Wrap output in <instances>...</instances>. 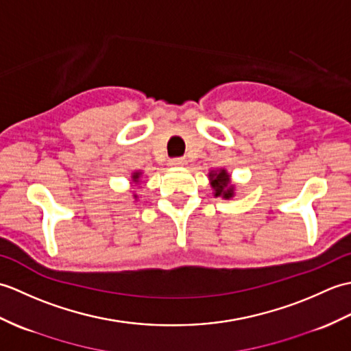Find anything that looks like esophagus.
<instances>
[{
	"label": "esophagus",
	"instance_id": "34e87169",
	"mask_svg": "<svg viewBox=\"0 0 351 351\" xmlns=\"http://www.w3.org/2000/svg\"><path fill=\"white\" fill-rule=\"evenodd\" d=\"M184 164H185L184 158H171L169 161V166L170 167H181V166H184Z\"/></svg>",
	"mask_w": 351,
	"mask_h": 351
}]
</instances>
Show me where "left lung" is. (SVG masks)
<instances>
[{
  "mask_svg": "<svg viewBox=\"0 0 351 351\" xmlns=\"http://www.w3.org/2000/svg\"><path fill=\"white\" fill-rule=\"evenodd\" d=\"M208 176H210V184L215 197H223V199L234 197L235 187L230 184V175L225 169L211 170Z\"/></svg>",
  "mask_w": 351,
  "mask_h": 351,
  "instance_id": "1",
  "label": "left lung"
}]
</instances>
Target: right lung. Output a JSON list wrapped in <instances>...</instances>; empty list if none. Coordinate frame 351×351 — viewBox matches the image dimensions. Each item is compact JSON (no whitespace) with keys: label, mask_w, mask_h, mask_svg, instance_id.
Masks as SVG:
<instances>
[{"label":"right lung","mask_w":351,"mask_h":351,"mask_svg":"<svg viewBox=\"0 0 351 351\" xmlns=\"http://www.w3.org/2000/svg\"><path fill=\"white\" fill-rule=\"evenodd\" d=\"M140 176H141V171H134V173H132V182H138V180H140ZM134 197H137V196H134Z\"/></svg>","instance_id":"1"}]
</instances>
